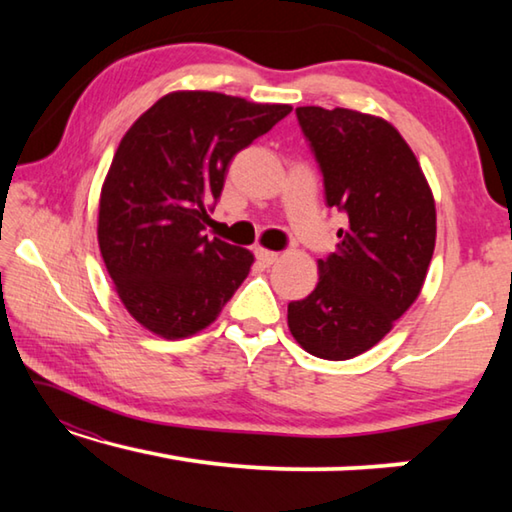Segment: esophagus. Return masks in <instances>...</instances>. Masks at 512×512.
<instances>
[{
  "instance_id": "1",
  "label": "esophagus",
  "mask_w": 512,
  "mask_h": 512,
  "mask_svg": "<svg viewBox=\"0 0 512 512\" xmlns=\"http://www.w3.org/2000/svg\"><path fill=\"white\" fill-rule=\"evenodd\" d=\"M255 257L259 259V262L271 266L277 262V253H273V250H266V248H257L255 250Z\"/></svg>"
}]
</instances>
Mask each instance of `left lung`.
<instances>
[{
    "mask_svg": "<svg viewBox=\"0 0 512 512\" xmlns=\"http://www.w3.org/2000/svg\"><path fill=\"white\" fill-rule=\"evenodd\" d=\"M323 173L327 207L348 216L318 284L289 302V329L309 354L345 361L370 350L409 309L436 246V205L409 144L357 110L296 108Z\"/></svg>",
    "mask_w": 512,
    "mask_h": 512,
    "instance_id": "obj_1",
    "label": "left lung"
}]
</instances>
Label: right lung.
Masks as SVG:
<instances>
[{
  "label": "right lung",
  "mask_w": 512,
  "mask_h": 512,
  "mask_svg": "<svg viewBox=\"0 0 512 512\" xmlns=\"http://www.w3.org/2000/svg\"><path fill=\"white\" fill-rule=\"evenodd\" d=\"M291 112L219 92H171L128 128L99 201V248L121 302L164 339L214 323L253 253L207 239L235 155Z\"/></svg>",
  "instance_id": "obj_1"
}]
</instances>
